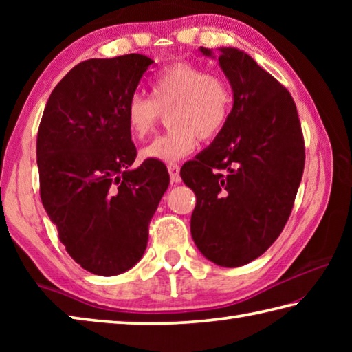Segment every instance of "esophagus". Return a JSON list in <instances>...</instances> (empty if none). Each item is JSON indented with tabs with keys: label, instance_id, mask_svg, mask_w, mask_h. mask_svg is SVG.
Here are the masks:
<instances>
[{
	"label": "esophagus",
	"instance_id": "34e87169",
	"mask_svg": "<svg viewBox=\"0 0 352 352\" xmlns=\"http://www.w3.org/2000/svg\"><path fill=\"white\" fill-rule=\"evenodd\" d=\"M168 170L170 174V182L172 183H180L182 178H180V166L177 163H170L168 164Z\"/></svg>",
	"mask_w": 352,
	"mask_h": 352
}]
</instances>
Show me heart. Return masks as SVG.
<instances>
[{"label":"heart","mask_w":352,"mask_h":352,"mask_svg":"<svg viewBox=\"0 0 352 352\" xmlns=\"http://www.w3.org/2000/svg\"><path fill=\"white\" fill-rule=\"evenodd\" d=\"M152 98L136 93L126 105V124L135 140L153 133L168 113L169 132L141 151L147 160L175 163L195 151L199 140L211 141L222 133L231 115L233 91L223 77L208 74L189 62H174L151 82Z\"/></svg>","instance_id":"1"}]
</instances>
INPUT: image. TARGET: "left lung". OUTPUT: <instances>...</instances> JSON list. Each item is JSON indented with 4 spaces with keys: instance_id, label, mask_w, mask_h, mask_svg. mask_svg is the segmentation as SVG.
Masks as SVG:
<instances>
[{
    "instance_id": "obj_1",
    "label": "left lung",
    "mask_w": 352,
    "mask_h": 352,
    "mask_svg": "<svg viewBox=\"0 0 352 352\" xmlns=\"http://www.w3.org/2000/svg\"><path fill=\"white\" fill-rule=\"evenodd\" d=\"M211 56L208 47H200ZM219 63L234 93L228 122L212 144L182 168L195 192L190 234L222 267L245 265L281 234L305 170V138L287 88L236 47Z\"/></svg>"
}]
</instances>
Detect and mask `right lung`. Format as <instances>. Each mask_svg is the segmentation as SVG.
Masks as SVG:
<instances>
[{
	"label": "right lung",
	"mask_w": 352,
	"mask_h": 352,
	"mask_svg": "<svg viewBox=\"0 0 352 352\" xmlns=\"http://www.w3.org/2000/svg\"><path fill=\"white\" fill-rule=\"evenodd\" d=\"M152 65L141 54L80 62L52 90L40 121L41 204L68 254L94 275H119L141 259L169 186L162 162L130 169L136 147L126 105Z\"/></svg>",
	"instance_id": "1"
}]
</instances>
